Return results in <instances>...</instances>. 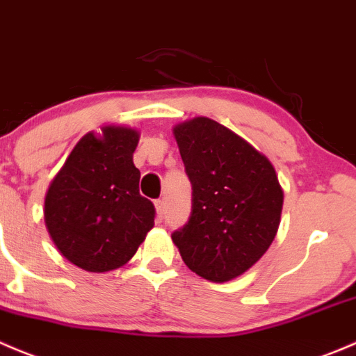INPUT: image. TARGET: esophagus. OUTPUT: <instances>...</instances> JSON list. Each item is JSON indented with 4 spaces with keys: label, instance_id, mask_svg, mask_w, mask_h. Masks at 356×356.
I'll return each mask as SVG.
<instances>
[{
    "label": "esophagus",
    "instance_id": "obj_1",
    "mask_svg": "<svg viewBox=\"0 0 356 356\" xmlns=\"http://www.w3.org/2000/svg\"><path fill=\"white\" fill-rule=\"evenodd\" d=\"M164 209H166L164 207V200L161 199L156 200V211H157V219H159V221L164 218Z\"/></svg>",
    "mask_w": 356,
    "mask_h": 356
}]
</instances>
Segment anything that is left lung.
<instances>
[{"instance_id": "left-lung-1", "label": "left lung", "mask_w": 356, "mask_h": 356, "mask_svg": "<svg viewBox=\"0 0 356 356\" xmlns=\"http://www.w3.org/2000/svg\"><path fill=\"white\" fill-rule=\"evenodd\" d=\"M175 137L192 183V212L171 238L188 269L225 283L273 243L283 190L269 159L214 120L178 124Z\"/></svg>"}]
</instances>
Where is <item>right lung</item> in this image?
I'll return each mask as SVG.
<instances>
[{
  "instance_id": "add662e5",
  "label": "right lung",
  "mask_w": 356,
  "mask_h": 356,
  "mask_svg": "<svg viewBox=\"0 0 356 356\" xmlns=\"http://www.w3.org/2000/svg\"><path fill=\"white\" fill-rule=\"evenodd\" d=\"M138 134L106 127L80 138L51 183L44 221L65 259L89 273H106L134 257L154 226L156 209L138 192L134 156Z\"/></svg>"
}]
</instances>
